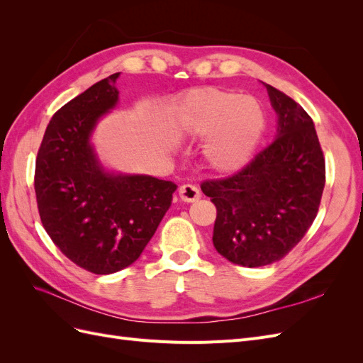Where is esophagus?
Masks as SVG:
<instances>
[{
  "mask_svg": "<svg viewBox=\"0 0 363 363\" xmlns=\"http://www.w3.org/2000/svg\"><path fill=\"white\" fill-rule=\"evenodd\" d=\"M179 195H180L182 201H186V203H194L201 196L200 189L194 184H183L179 189Z\"/></svg>",
  "mask_w": 363,
  "mask_h": 363,
  "instance_id": "34e87169",
  "label": "esophagus"
}]
</instances>
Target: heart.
Here are the masks:
<instances>
[{
    "label": "heart",
    "instance_id": "1",
    "mask_svg": "<svg viewBox=\"0 0 363 363\" xmlns=\"http://www.w3.org/2000/svg\"><path fill=\"white\" fill-rule=\"evenodd\" d=\"M179 125L188 136L208 138L204 155L216 171L242 167L265 130V115L251 96H239L221 87H196L179 106Z\"/></svg>",
    "mask_w": 363,
    "mask_h": 363
}]
</instances>
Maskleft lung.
Returning a JSON list of instances; mask_svg holds the SVG:
<instances>
[{
	"mask_svg": "<svg viewBox=\"0 0 363 363\" xmlns=\"http://www.w3.org/2000/svg\"><path fill=\"white\" fill-rule=\"evenodd\" d=\"M279 116L277 136L242 169L201 183L216 207L213 245L248 268L279 262L300 242L320 208L325 160L312 118L265 84Z\"/></svg>",
	"mask_w": 363,
	"mask_h": 363,
	"instance_id": "obj_1",
	"label": "left lung"
}]
</instances>
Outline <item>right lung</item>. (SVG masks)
Listing matches in <instances>:
<instances>
[{
	"label": "right lung",
	"mask_w": 363,
	"mask_h": 363,
	"mask_svg": "<svg viewBox=\"0 0 363 363\" xmlns=\"http://www.w3.org/2000/svg\"><path fill=\"white\" fill-rule=\"evenodd\" d=\"M119 72L54 113L36 157L35 192L43 228L77 267L112 274L131 265L162 221L177 184L103 169L89 138L118 103Z\"/></svg>",
	"instance_id": "obj_1"
}]
</instances>
